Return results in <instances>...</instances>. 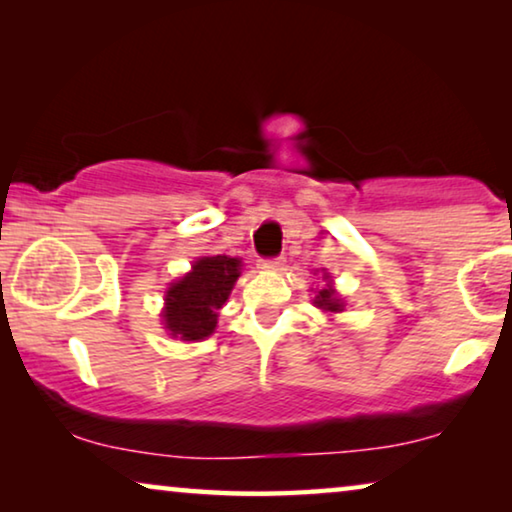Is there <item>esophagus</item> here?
Returning a JSON list of instances; mask_svg holds the SVG:
<instances>
[{
	"instance_id": "obj_1",
	"label": "esophagus",
	"mask_w": 512,
	"mask_h": 512,
	"mask_svg": "<svg viewBox=\"0 0 512 512\" xmlns=\"http://www.w3.org/2000/svg\"><path fill=\"white\" fill-rule=\"evenodd\" d=\"M283 264H285L283 257L259 259V269H264V271H280V269H283Z\"/></svg>"
}]
</instances>
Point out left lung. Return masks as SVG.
<instances>
[{
  "instance_id": "1",
  "label": "left lung",
  "mask_w": 512,
  "mask_h": 512,
  "mask_svg": "<svg viewBox=\"0 0 512 512\" xmlns=\"http://www.w3.org/2000/svg\"><path fill=\"white\" fill-rule=\"evenodd\" d=\"M322 280H327V285L322 287V290H318V294H315L313 304L322 308V311L327 313H341L343 311V299L338 297V292L334 290V285H331V276L329 273H325L322 276Z\"/></svg>"
}]
</instances>
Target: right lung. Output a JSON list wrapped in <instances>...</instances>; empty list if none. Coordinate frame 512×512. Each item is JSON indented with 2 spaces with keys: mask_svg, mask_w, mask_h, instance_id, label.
Wrapping results in <instances>:
<instances>
[{
  "mask_svg": "<svg viewBox=\"0 0 512 512\" xmlns=\"http://www.w3.org/2000/svg\"><path fill=\"white\" fill-rule=\"evenodd\" d=\"M239 276V257H199L192 271L171 283L164 294V329L181 341H204L218 327V311L225 306Z\"/></svg>",
  "mask_w": 512,
  "mask_h": 512,
  "instance_id": "1",
  "label": "right lung"
}]
</instances>
